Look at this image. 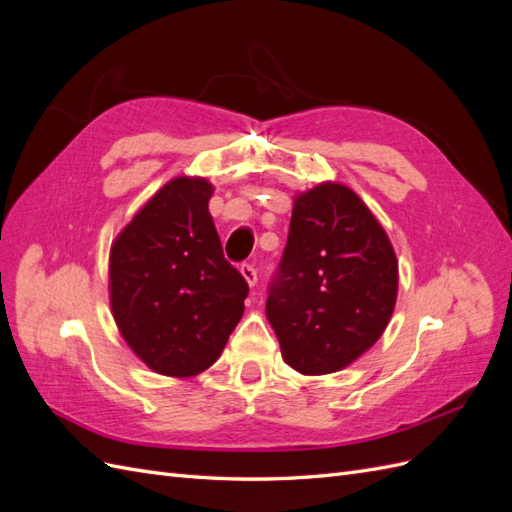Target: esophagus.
Wrapping results in <instances>:
<instances>
[{
  "label": "esophagus",
  "mask_w": 512,
  "mask_h": 512,
  "mask_svg": "<svg viewBox=\"0 0 512 512\" xmlns=\"http://www.w3.org/2000/svg\"><path fill=\"white\" fill-rule=\"evenodd\" d=\"M241 273H243V277H245V282L250 284V286H256V282H258V273H256V267L254 265H250V262H243L241 265Z\"/></svg>",
  "instance_id": "1"
}]
</instances>
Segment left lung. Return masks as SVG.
Returning a JSON list of instances; mask_svg holds the SVG:
<instances>
[{"label":"left lung","instance_id":"obj_1","mask_svg":"<svg viewBox=\"0 0 512 512\" xmlns=\"http://www.w3.org/2000/svg\"><path fill=\"white\" fill-rule=\"evenodd\" d=\"M397 282L393 245L359 196L331 181L299 194L267 297L284 361L305 376L348 367L384 333Z\"/></svg>","mask_w":512,"mask_h":512}]
</instances>
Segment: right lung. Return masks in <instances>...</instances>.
Returning <instances> with one entry per match:
<instances>
[{"mask_svg": "<svg viewBox=\"0 0 512 512\" xmlns=\"http://www.w3.org/2000/svg\"><path fill=\"white\" fill-rule=\"evenodd\" d=\"M211 194L207 179L168 181L111 247L117 327L138 359L164 376L190 378L218 361L250 292L224 258Z\"/></svg>", "mask_w": 512, "mask_h": 512, "instance_id": "1", "label": "right lung"}]
</instances>
